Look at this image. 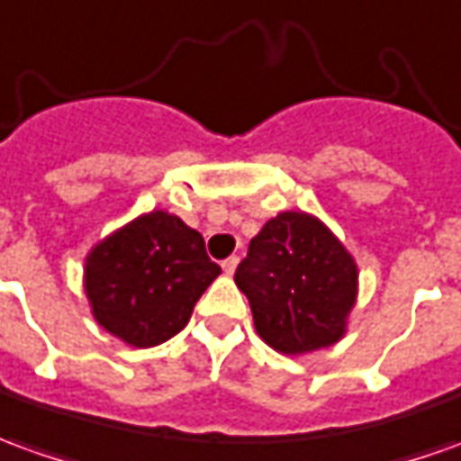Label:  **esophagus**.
<instances>
[{
  "label": "esophagus",
  "mask_w": 461,
  "mask_h": 461,
  "mask_svg": "<svg viewBox=\"0 0 461 461\" xmlns=\"http://www.w3.org/2000/svg\"><path fill=\"white\" fill-rule=\"evenodd\" d=\"M238 268V256H230V258H225L223 261V271L228 273V276H233Z\"/></svg>",
  "instance_id": "obj_1"
}]
</instances>
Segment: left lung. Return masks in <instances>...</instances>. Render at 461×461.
<instances>
[{
  "label": "left lung",
  "instance_id": "obj_1",
  "mask_svg": "<svg viewBox=\"0 0 461 461\" xmlns=\"http://www.w3.org/2000/svg\"><path fill=\"white\" fill-rule=\"evenodd\" d=\"M256 331L288 354L333 346L357 303L358 271L351 253L309 212H278L250 240L236 271Z\"/></svg>",
  "mask_w": 461,
  "mask_h": 461
}]
</instances>
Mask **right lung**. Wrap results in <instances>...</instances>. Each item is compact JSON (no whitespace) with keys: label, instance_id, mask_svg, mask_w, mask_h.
<instances>
[{"label":"right lung","instance_id":"right-lung-1","mask_svg":"<svg viewBox=\"0 0 461 461\" xmlns=\"http://www.w3.org/2000/svg\"><path fill=\"white\" fill-rule=\"evenodd\" d=\"M221 266L177 215L152 211L100 240L85 258V294L104 331L138 348L173 339Z\"/></svg>","mask_w":461,"mask_h":461}]
</instances>
